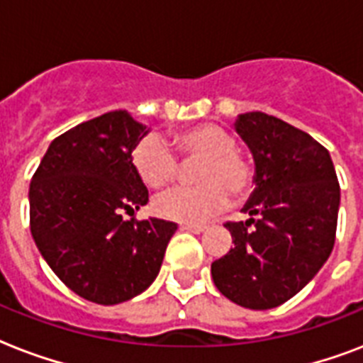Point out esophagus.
Here are the masks:
<instances>
[{
    "instance_id": "1",
    "label": "esophagus",
    "mask_w": 363,
    "mask_h": 363,
    "mask_svg": "<svg viewBox=\"0 0 363 363\" xmlns=\"http://www.w3.org/2000/svg\"><path fill=\"white\" fill-rule=\"evenodd\" d=\"M182 230H186V232H192V233H201L205 232V228L203 224H182Z\"/></svg>"
}]
</instances>
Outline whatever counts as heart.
<instances>
[{
  "mask_svg": "<svg viewBox=\"0 0 363 363\" xmlns=\"http://www.w3.org/2000/svg\"><path fill=\"white\" fill-rule=\"evenodd\" d=\"M173 143L182 158H201L196 181L198 186L169 190L154 199L156 215L167 220L201 222L230 203L233 198H245L254 184L252 164L239 152L235 137L222 125H192L173 133ZM131 164L147 186L160 190L177 179L179 160L164 139L143 137L131 150Z\"/></svg>",
  "mask_w": 363,
  "mask_h": 363,
  "instance_id": "b5f03b06",
  "label": "heart"
}]
</instances>
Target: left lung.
<instances>
[{"instance_id":"1","label":"left lung","mask_w":363,"mask_h":363,"mask_svg":"<svg viewBox=\"0 0 363 363\" xmlns=\"http://www.w3.org/2000/svg\"><path fill=\"white\" fill-rule=\"evenodd\" d=\"M235 131L252 152L254 192L247 222H226L233 247L211 264L215 286L247 309L294 298L326 264L337 230L339 190L330 152L309 133L259 111Z\"/></svg>"}]
</instances>
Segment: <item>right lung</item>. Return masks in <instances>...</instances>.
Returning a JSON list of instances; mask_svg holds the SVG:
<instances>
[{"label":"right lung","instance_id":"obj_1","mask_svg":"<svg viewBox=\"0 0 363 363\" xmlns=\"http://www.w3.org/2000/svg\"><path fill=\"white\" fill-rule=\"evenodd\" d=\"M147 125L111 111L56 137L30 184V228L65 286L99 305L135 298L154 282L175 222L124 221L147 205L131 164Z\"/></svg>","mask_w":363,"mask_h":363}]
</instances>
